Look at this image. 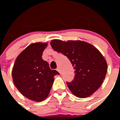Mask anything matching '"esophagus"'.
Segmentation results:
<instances>
[{
    "instance_id": "1",
    "label": "esophagus",
    "mask_w": 120,
    "mask_h": 120,
    "mask_svg": "<svg viewBox=\"0 0 120 120\" xmlns=\"http://www.w3.org/2000/svg\"><path fill=\"white\" fill-rule=\"evenodd\" d=\"M57 71H59V73H61V71H60V68H59V67H58L57 68Z\"/></svg>"
}]
</instances>
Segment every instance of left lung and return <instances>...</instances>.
Returning a JSON list of instances; mask_svg holds the SVG:
<instances>
[{
    "label": "left lung",
    "instance_id": "1",
    "mask_svg": "<svg viewBox=\"0 0 120 120\" xmlns=\"http://www.w3.org/2000/svg\"><path fill=\"white\" fill-rule=\"evenodd\" d=\"M50 45L55 51L67 56L72 64L74 79L67 84L74 95L88 98L100 88L107 73V64L97 48L79 40L53 39Z\"/></svg>",
    "mask_w": 120,
    "mask_h": 120
}]
</instances>
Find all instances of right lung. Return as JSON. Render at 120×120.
<instances>
[{
    "mask_svg": "<svg viewBox=\"0 0 120 120\" xmlns=\"http://www.w3.org/2000/svg\"><path fill=\"white\" fill-rule=\"evenodd\" d=\"M48 43L36 42L28 46L17 57L12 70L15 87L25 97L41 102L46 99L50 91L56 70L50 68L42 59Z\"/></svg>",
    "mask_w": 120,
    "mask_h": 120,
    "instance_id": "1",
    "label": "right lung"
}]
</instances>
